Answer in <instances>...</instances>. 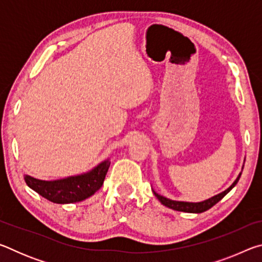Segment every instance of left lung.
I'll list each match as a JSON object with an SVG mask.
<instances>
[{
  "mask_svg": "<svg viewBox=\"0 0 262 262\" xmlns=\"http://www.w3.org/2000/svg\"><path fill=\"white\" fill-rule=\"evenodd\" d=\"M242 173H239V176L237 177V179L234 180V183L230 186L228 189H225L224 192H222L220 194L215 195V196H212L210 199H208L206 201H202V202H184V201H173V200H170V199L167 198H164L162 195L157 194L155 190H152L155 196H156L159 201H161L164 206H166L168 208H171V209L173 210H178V211H185V212H203L208 209H210L212 206H215L217 202L221 201L222 199H223L225 195H227L230 190H231L236 184L238 183L239 178H241Z\"/></svg>",
  "mask_w": 262,
  "mask_h": 262,
  "instance_id": "8db88e82",
  "label": "left lung"
}]
</instances>
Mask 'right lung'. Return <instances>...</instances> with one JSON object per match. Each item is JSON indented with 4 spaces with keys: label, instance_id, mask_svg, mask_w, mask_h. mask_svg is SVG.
Returning <instances> with one entry per match:
<instances>
[{
    "label": "right lung",
    "instance_id": "1",
    "mask_svg": "<svg viewBox=\"0 0 262 262\" xmlns=\"http://www.w3.org/2000/svg\"><path fill=\"white\" fill-rule=\"evenodd\" d=\"M110 164L111 162L107 159L88 173L68 177L60 180H39L28 174L24 176V179L30 188L48 201L61 205L74 203L90 198L103 186Z\"/></svg>",
    "mask_w": 262,
    "mask_h": 262
}]
</instances>
